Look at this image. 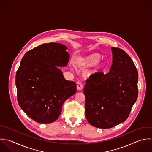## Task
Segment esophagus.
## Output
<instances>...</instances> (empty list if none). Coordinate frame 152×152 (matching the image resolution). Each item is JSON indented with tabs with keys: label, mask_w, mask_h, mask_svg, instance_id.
<instances>
[{
	"label": "esophagus",
	"mask_w": 152,
	"mask_h": 152,
	"mask_svg": "<svg viewBox=\"0 0 152 152\" xmlns=\"http://www.w3.org/2000/svg\"><path fill=\"white\" fill-rule=\"evenodd\" d=\"M76 87H77V90H82L83 88V85L81 82H77L76 83Z\"/></svg>",
	"instance_id": "1"
}]
</instances>
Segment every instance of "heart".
I'll list each match as a JSON object with an SVG mask.
<instances>
[{
  "label": "heart",
  "instance_id": "heart-1",
  "mask_svg": "<svg viewBox=\"0 0 152 152\" xmlns=\"http://www.w3.org/2000/svg\"><path fill=\"white\" fill-rule=\"evenodd\" d=\"M101 58L102 56L100 54L94 53L88 56L79 58L76 61V64L79 66L83 67L94 66L93 69L88 72V75H95L102 70L104 67V63L100 61Z\"/></svg>",
  "mask_w": 152,
  "mask_h": 152
}]
</instances>
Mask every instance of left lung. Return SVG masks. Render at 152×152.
Returning a JSON list of instances; mask_svg holds the SVG:
<instances>
[{
    "mask_svg": "<svg viewBox=\"0 0 152 152\" xmlns=\"http://www.w3.org/2000/svg\"><path fill=\"white\" fill-rule=\"evenodd\" d=\"M110 72L92 75L83 88L85 114L92 126L110 129L125 121L138 97V72L122 49L111 47Z\"/></svg>",
    "mask_w": 152,
    "mask_h": 152,
    "instance_id": "obj_1",
    "label": "left lung"
}]
</instances>
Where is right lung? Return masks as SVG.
Segmentation results:
<instances>
[{"label":"right lung","instance_id":"1","mask_svg":"<svg viewBox=\"0 0 152 152\" xmlns=\"http://www.w3.org/2000/svg\"><path fill=\"white\" fill-rule=\"evenodd\" d=\"M61 44H41L26 52L16 74L17 99L35 121L48 124L60 116L64 102L76 92V84L66 80L57 67L66 66L70 55Z\"/></svg>","mask_w":152,"mask_h":152}]
</instances>
